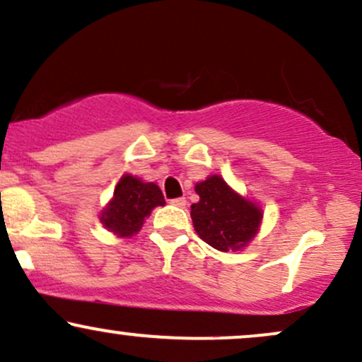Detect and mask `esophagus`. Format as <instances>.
<instances>
[{
    "label": "esophagus",
    "mask_w": 362,
    "mask_h": 362,
    "mask_svg": "<svg viewBox=\"0 0 362 362\" xmlns=\"http://www.w3.org/2000/svg\"><path fill=\"white\" fill-rule=\"evenodd\" d=\"M170 204L177 206V207H184L187 204V201H185V197H177V199H172V201H170Z\"/></svg>",
    "instance_id": "34e87169"
}]
</instances>
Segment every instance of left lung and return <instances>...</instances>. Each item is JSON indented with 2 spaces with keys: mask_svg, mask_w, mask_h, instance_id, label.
I'll use <instances>...</instances> for the list:
<instances>
[{
  "mask_svg": "<svg viewBox=\"0 0 362 362\" xmlns=\"http://www.w3.org/2000/svg\"><path fill=\"white\" fill-rule=\"evenodd\" d=\"M197 204L190 206V216L197 235L207 245L221 252L240 250L259 231L262 209L255 202L236 194L219 175L195 184Z\"/></svg>",
  "mask_w": 362,
  "mask_h": 362,
  "instance_id": "1",
  "label": "left lung"
}]
</instances>
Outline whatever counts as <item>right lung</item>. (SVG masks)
Masks as SVG:
<instances>
[{"label": "right lung", "instance_id": "obj_1", "mask_svg": "<svg viewBox=\"0 0 362 362\" xmlns=\"http://www.w3.org/2000/svg\"><path fill=\"white\" fill-rule=\"evenodd\" d=\"M156 206H165L160 187L126 173L115 185L114 197L102 211L100 221L112 233L132 236Z\"/></svg>", "mask_w": 362, "mask_h": 362}]
</instances>
